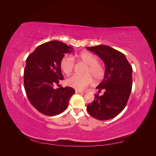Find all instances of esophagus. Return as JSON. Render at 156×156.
Masks as SVG:
<instances>
[{
	"label": "esophagus",
	"instance_id": "34e87169",
	"mask_svg": "<svg viewBox=\"0 0 156 156\" xmlns=\"http://www.w3.org/2000/svg\"><path fill=\"white\" fill-rule=\"evenodd\" d=\"M75 92H76L77 94H83L84 92L81 91V90H75Z\"/></svg>",
	"mask_w": 156,
	"mask_h": 156
}]
</instances>
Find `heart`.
Wrapping results in <instances>:
<instances>
[{
	"mask_svg": "<svg viewBox=\"0 0 156 156\" xmlns=\"http://www.w3.org/2000/svg\"><path fill=\"white\" fill-rule=\"evenodd\" d=\"M73 58L82 61L87 64L84 70V75H73L66 79V84L78 90H84L92 83L93 78L97 81L102 79L105 75V69L103 65L98 62V57L91 53L83 51L77 53L73 56ZM60 68L66 74H69L75 66L74 60L69 56H65L61 59Z\"/></svg>",
	"mask_w": 156,
	"mask_h": 156,
	"instance_id": "obj_1",
	"label": "heart"
}]
</instances>
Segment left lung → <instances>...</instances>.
Returning <instances> with one entry per match:
<instances>
[{
	"mask_svg": "<svg viewBox=\"0 0 156 156\" xmlns=\"http://www.w3.org/2000/svg\"><path fill=\"white\" fill-rule=\"evenodd\" d=\"M88 50L100 56L105 66V76L96 87L102 96L96 94L94 100L87 105L92 116L100 120H110L124 110L132 88V69L125 55L105 45L87 47Z\"/></svg>",
	"mask_w": 156,
	"mask_h": 156,
	"instance_id": "1",
	"label": "left lung"
}]
</instances>
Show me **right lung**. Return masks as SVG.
I'll use <instances>...</instances> for the list:
<instances>
[{
	"label": "right lung",
	"mask_w": 156,
	"mask_h": 156,
	"mask_svg": "<svg viewBox=\"0 0 156 156\" xmlns=\"http://www.w3.org/2000/svg\"><path fill=\"white\" fill-rule=\"evenodd\" d=\"M73 48L63 42L51 41L39 45L29 55L24 70V87L31 104L48 116L62 113L68 106L74 89L66 87L54 89L64 77L60 63Z\"/></svg>",
	"instance_id": "1"
}]
</instances>
